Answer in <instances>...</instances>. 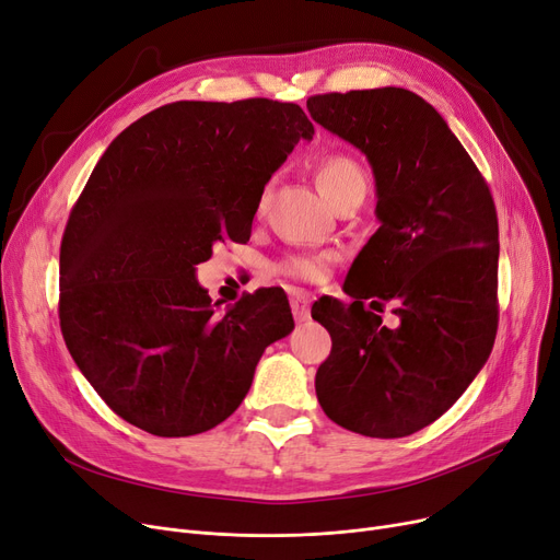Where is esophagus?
<instances>
[{
  "mask_svg": "<svg viewBox=\"0 0 560 560\" xmlns=\"http://www.w3.org/2000/svg\"><path fill=\"white\" fill-rule=\"evenodd\" d=\"M289 303H291V312H294V316H296V322H305V318L310 316V299L305 291H294Z\"/></svg>",
  "mask_w": 560,
  "mask_h": 560,
  "instance_id": "esophagus-1",
  "label": "esophagus"
}]
</instances>
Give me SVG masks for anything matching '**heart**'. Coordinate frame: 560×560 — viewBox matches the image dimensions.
I'll use <instances>...</instances> for the list:
<instances>
[{"label":"heart","mask_w":560,"mask_h":560,"mask_svg":"<svg viewBox=\"0 0 560 560\" xmlns=\"http://www.w3.org/2000/svg\"><path fill=\"white\" fill-rule=\"evenodd\" d=\"M316 186L318 191L326 196V200L337 207L339 202L349 200V198H358L366 194V173L364 168L355 162L353 156L343 154V152H332L328 156L322 159V164L316 168ZM266 202H269V189H266L259 196V214L266 209ZM332 255L324 253V255H289L280 266L278 271L282 276L296 278V280H305V282H318L324 280L330 271L332 264Z\"/></svg>","instance_id":"1"}]
</instances>
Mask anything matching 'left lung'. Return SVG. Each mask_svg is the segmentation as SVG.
Instances as JSON below:
<instances>
[{
    "instance_id": "obj_1",
    "label": "left lung",
    "mask_w": 560,
    "mask_h": 560,
    "mask_svg": "<svg viewBox=\"0 0 560 560\" xmlns=\"http://www.w3.org/2000/svg\"><path fill=\"white\" fill-rule=\"evenodd\" d=\"M307 112L366 154L381 221L346 276L353 303L326 296L312 305L332 337L314 381L318 404L341 429L406 438L454 406L490 358L499 324L494 200L454 131L412 91L312 95ZM385 302L396 329L382 326Z\"/></svg>"
}]
</instances>
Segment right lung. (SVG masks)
Masks as SVG:
<instances>
[{"label":"right lung","instance_id":"1","mask_svg":"<svg viewBox=\"0 0 560 560\" xmlns=\"http://www.w3.org/2000/svg\"><path fill=\"white\" fill-rule=\"evenodd\" d=\"M314 125L294 102H173L106 148L61 242L59 318L79 371L159 438L225 421L264 349L294 330L284 291L225 314L196 280L219 242H248L264 184Z\"/></svg>","mask_w":560,"mask_h":560}]
</instances>
